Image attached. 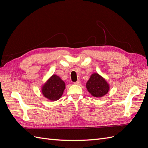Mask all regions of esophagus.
Wrapping results in <instances>:
<instances>
[{
	"label": "esophagus",
	"mask_w": 148,
	"mask_h": 148,
	"mask_svg": "<svg viewBox=\"0 0 148 148\" xmlns=\"http://www.w3.org/2000/svg\"><path fill=\"white\" fill-rule=\"evenodd\" d=\"M74 84H75V85H81V82L80 81H77L74 82Z\"/></svg>",
	"instance_id": "34e87169"
}]
</instances>
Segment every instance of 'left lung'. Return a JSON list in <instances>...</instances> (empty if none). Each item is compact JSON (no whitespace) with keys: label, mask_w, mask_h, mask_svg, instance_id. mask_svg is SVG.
<instances>
[{"label":"left lung","mask_w":148,"mask_h":148,"mask_svg":"<svg viewBox=\"0 0 148 148\" xmlns=\"http://www.w3.org/2000/svg\"><path fill=\"white\" fill-rule=\"evenodd\" d=\"M86 87L92 97L96 98L103 97L110 90V85L108 82L103 77L96 73L91 75Z\"/></svg>","instance_id":"obj_1"}]
</instances>
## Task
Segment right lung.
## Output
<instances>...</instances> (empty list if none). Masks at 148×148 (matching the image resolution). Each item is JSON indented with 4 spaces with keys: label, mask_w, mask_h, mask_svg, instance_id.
I'll return each mask as SVG.
<instances>
[{
    "label": "right lung",
    "mask_w": 148,
    "mask_h": 148,
    "mask_svg": "<svg viewBox=\"0 0 148 148\" xmlns=\"http://www.w3.org/2000/svg\"><path fill=\"white\" fill-rule=\"evenodd\" d=\"M66 83L56 74H53L42 85V95L50 101H57L62 96Z\"/></svg>",
    "instance_id": "right-lung-1"
}]
</instances>
